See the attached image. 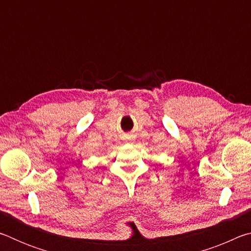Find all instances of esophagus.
I'll use <instances>...</instances> for the list:
<instances>
[{"mask_svg": "<svg viewBox=\"0 0 251 251\" xmlns=\"http://www.w3.org/2000/svg\"><path fill=\"white\" fill-rule=\"evenodd\" d=\"M131 141H133V136H127L126 142H131Z\"/></svg>", "mask_w": 251, "mask_h": 251, "instance_id": "esophagus-1", "label": "esophagus"}]
</instances>
